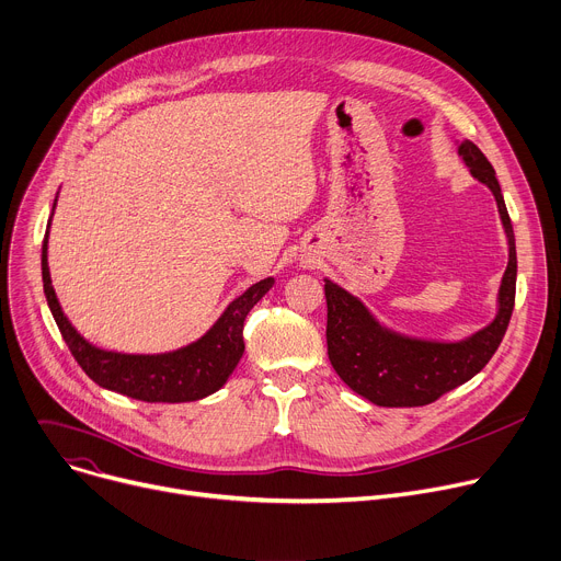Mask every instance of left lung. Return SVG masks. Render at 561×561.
I'll list each match as a JSON object with an SVG mask.
<instances>
[{
  "label": "left lung",
  "mask_w": 561,
  "mask_h": 561,
  "mask_svg": "<svg viewBox=\"0 0 561 561\" xmlns=\"http://www.w3.org/2000/svg\"><path fill=\"white\" fill-rule=\"evenodd\" d=\"M458 156L476 180L490 186L510 245V261L499 288V311L488 327L456 343L410 339L383 327L358 297L324 279L329 360L356 394L377 405H426L467 383L499 350L514 311L516 245L496 171L469 139L458 146Z\"/></svg>",
  "instance_id": "1"
}]
</instances>
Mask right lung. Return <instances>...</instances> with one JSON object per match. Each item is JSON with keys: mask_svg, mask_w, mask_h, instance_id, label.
Returning a JSON list of instances; mask_svg holds the SVG:
<instances>
[{"mask_svg": "<svg viewBox=\"0 0 561 561\" xmlns=\"http://www.w3.org/2000/svg\"><path fill=\"white\" fill-rule=\"evenodd\" d=\"M58 198V196H56ZM56 207V201H54ZM54 214V211H51ZM51 226V218H49ZM47 239L43 241V284L51 316L62 333V339L83 367L85 375L105 390L126 394L137 401L148 403H182L203 399L218 388L226 386L237 363L243 356V322L250 309L264 297L275 279L266 277L252 284L243 295H239L214 327L196 343L180 347L167 354H122L105 352L88 343L83 335L71 327L62 313L56 290L51 286L49 264H47Z\"/></svg>", "mask_w": 561, "mask_h": 561, "instance_id": "1", "label": "right lung"}]
</instances>
